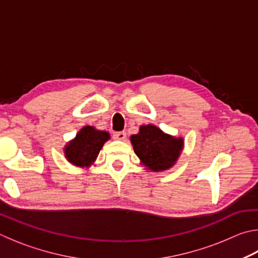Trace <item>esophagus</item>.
Here are the masks:
<instances>
[{
  "instance_id": "1",
  "label": "esophagus",
  "mask_w": 258,
  "mask_h": 258,
  "mask_svg": "<svg viewBox=\"0 0 258 258\" xmlns=\"http://www.w3.org/2000/svg\"><path fill=\"white\" fill-rule=\"evenodd\" d=\"M114 139L123 141V140L126 139V133L125 132H115L114 133Z\"/></svg>"
}]
</instances>
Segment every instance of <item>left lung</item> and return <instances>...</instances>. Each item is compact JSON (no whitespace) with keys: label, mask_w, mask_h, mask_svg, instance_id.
Listing matches in <instances>:
<instances>
[{"label":"left lung","mask_w":258,"mask_h":258,"mask_svg":"<svg viewBox=\"0 0 258 258\" xmlns=\"http://www.w3.org/2000/svg\"><path fill=\"white\" fill-rule=\"evenodd\" d=\"M134 152L150 170H167L176 162L182 149V139L165 134L154 125L140 127V132L131 137Z\"/></svg>","instance_id":"1"}]
</instances>
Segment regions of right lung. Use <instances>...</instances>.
Returning <instances> with one entry per match:
<instances>
[{
	"mask_svg": "<svg viewBox=\"0 0 258 258\" xmlns=\"http://www.w3.org/2000/svg\"><path fill=\"white\" fill-rule=\"evenodd\" d=\"M109 139V134L86 126L77 134L76 139L65 148V157L79 167H88L96 160L102 145Z\"/></svg>",
	"mask_w": 258,
	"mask_h": 258,
	"instance_id": "right-lung-1",
	"label": "right lung"
}]
</instances>
